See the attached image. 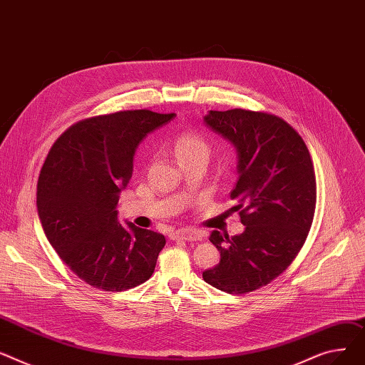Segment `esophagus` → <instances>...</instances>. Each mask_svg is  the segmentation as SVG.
Instances as JSON below:
<instances>
[{
  "mask_svg": "<svg viewBox=\"0 0 365 365\" xmlns=\"http://www.w3.org/2000/svg\"><path fill=\"white\" fill-rule=\"evenodd\" d=\"M174 239H181L187 242H199L203 239V232L192 228H182L174 232Z\"/></svg>",
  "mask_w": 365,
  "mask_h": 365,
  "instance_id": "obj_1",
  "label": "esophagus"
}]
</instances>
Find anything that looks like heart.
Wrapping results in <instances>:
<instances>
[{
	"mask_svg": "<svg viewBox=\"0 0 365 365\" xmlns=\"http://www.w3.org/2000/svg\"><path fill=\"white\" fill-rule=\"evenodd\" d=\"M175 155L180 163H185L188 160L205 159L209 160L210 145L209 143L199 135L197 133H182L175 141Z\"/></svg>",
	"mask_w": 365,
	"mask_h": 365,
	"instance_id": "b5f03b06",
	"label": "heart"
}]
</instances>
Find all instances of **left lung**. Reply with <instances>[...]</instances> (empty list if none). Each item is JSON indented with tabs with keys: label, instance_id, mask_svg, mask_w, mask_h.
Returning a JSON list of instances; mask_svg holds the SVG:
<instances>
[{
	"label": "left lung",
	"instance_id": "obj_1",
	"mask_svg": "<svg viewBox=\"0 0 365 365\" xmlns=\"http://www.w3.org/2000/svg\"><path fill=\"white\" fill-rule=\"evenodd\" d=\"M203 120L237 153L231 199L245 225L231 239L210 232L221 261L203 280L227 293L253 292L287 269L307 240L317 202L314 165L302 137L282 118L232 109L209 110Z\"/></svg>",
	"mask_w": 365,
	"mask_h": 365
}]
</instances>
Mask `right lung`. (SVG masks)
Listing matches in <instances>:
<instances>
[{"mask_svg":"<svg viewBox=\"0 0 365 365\" xmlns=\"http://www.w3.org/2000/svg\"><path fill=\"white\" fill-rule=\"evenodd\" d=\"M175 113L125 110L81 120L53 144L41 169L36 207L50 245L79 278L106 292L152 277L165 235L120 225L118 202L147 134Z\"/></svg>","mask_w":365,"mask_h":365,"instance_id":"obj_1","label":"right lung"}]
</instances>
